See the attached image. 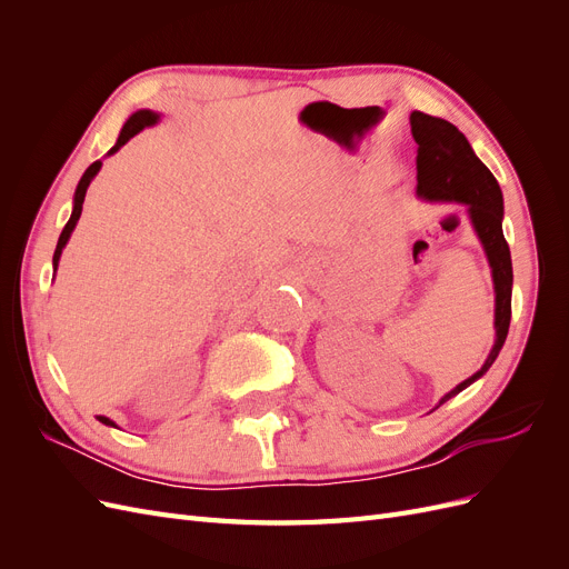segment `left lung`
I'll return each instance as SVG.
<instances>
[{
  "mask_svg": "<svg viewBox=\"0 0 569 569\" xmlns=\"http://www.w3.org/2000/svg\"><path fill=\"white\" fill-rule=\"evenodd\" d=\"M410 132L418 142V192L432 201H458L470 211L472 226L487 249L493 287H496V343L481 366L468 380L460 382L439 401L446 403L451 396L468 389L485 375L501 351L510 327V297H512V261L510 247L503 237V194L491 170L477 159L465 134L443 118L427 116L422 111L410 113ZM437 406V408H439Z\"/></svg>",
  "mask_w": 569,
  "mask_h": 569,
  "instance_id": "obj_1",
  "label": "left lung"
}]
</instances>
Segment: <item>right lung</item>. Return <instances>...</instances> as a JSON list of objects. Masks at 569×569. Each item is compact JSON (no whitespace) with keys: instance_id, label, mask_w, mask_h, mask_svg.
Returning a JSON list of instances; mask_svg holds the SVG:
<instances>
[{"instance_id":"obj_1","label":"right lung","mask_w":569,"mask_h":569,"mask_svg":"<svg viewBox=\"0 0 569 569\" xmlns=\"http://www.w3.org/2000/svg\"><path fill=\"white\" fill-rule=\"evenodd\" d=\"M159 120V116L157 113H151V111H137V113H132L130 118H128V123L123 126V130H120V134H118V142H116V147L111 149V153L118 149V147H123L132 134H137L140 132L142 128H147V126H153ZM99 168H101V161H94L88 170H84V176L80 178V182H78V189H76V203H73V213H71V218H68V222H66V228L61 230V237H59V244H57V251H54V268L59 266V256H61V251H63V247H66V242H68V237H71V232H73V228H76V222H78V218H80V213H82V201H84V192H88V187H90V182H92V178L99 173ZM101 422L104 425H113L109 418H99Z\"/></svg>"}]
</instances>
